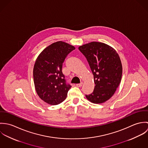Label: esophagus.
Wrapping results in <instances>:
<instances>
[{
  "label": "esophagus",
  "instance_id": "obj_1",
  "mask_svg": "<svg viewBox=\"0 0 148 148\" xmlns=\"http://www.w3.org/2000/svg\"><path fill=\"white\" fill-rule=\"evenodd\" d=\"M83 84V82H82L81 83H80V84H77L76 85L77 86H78V87H80V86H82V85Z\"/></svg>",
  "mask_w": 148,
  "mask_h": 148
}]
</instances>
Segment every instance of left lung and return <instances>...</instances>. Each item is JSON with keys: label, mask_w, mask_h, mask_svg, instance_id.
Listing matches in <instances>:
<instances>
[{"label": "left lung", "mask_w": 148, "mask_h": 148, "mask_svg": "<svg viewBox=\"0 0 148 148\" xmlns=\"http://www.w3.org/2000/svg\"><path fill=\"white\" fill-rule=\"evenodd\" d=\"M79 49L87 59L95 84L93 93L85 97L92 103H103L113 96L121 81L120 56L113 47L104 42H89Z\"/></svg>", "instance_id": "obj_1"}]
</instances>
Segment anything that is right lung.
I'll return each mask as SVG.
<instances>
[{
  "label": "right lung",
  "instance_id": "right-lung-1",
  "mask_svg": "<svg viewBox=\"0 0 148 148\" xmlns=\"http://www.w3.org/2000/svg\"><path fill=\"white\" fill-rule=\"evenodd\" d=\"M75 49L59 41L47 47L38 56L33 69L34 82L38 95L46 103L55 106L66 99L71 86L65 83L62 65L67 55Z\"/></svg>",
  "mask_w": 148,
  "mask_h": 148
}]
</instances>
